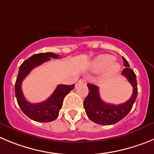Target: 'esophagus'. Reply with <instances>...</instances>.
Returning a JSON list of instances; mask_svg holds the SVG:
<instances>
[{
    "mask_svg": "<svg viewBox=\"0 0 154 154\" xmlns=\"http://www.w3.org/2000/svg\"><path fill=\"white\" fill-rule=\"evenodd\" d=\"M79 84L85 85L86 84V82H85V80H84V79H80L78 82L76 83V85H79Z\"/></svg>",
    "mask_w": 154,
    "mask_h": 154,
    "instance_id": "34e87169",
    "label": "esophagus"
}]
</instances>
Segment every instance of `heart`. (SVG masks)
<instances>
[{"instance_id":"1","label":"heart","mask_w":154,"mask_h":154,"mask_svg":"<svg viewBox=\"0 0 154 154\" xmlns=\"http://www.w3.org/2000/svg\"><path fill=\"white\" fill-rule=\"evenodd\" d=\"M115 57L108 54H102L97 56L91 64V70L94 72H100L106 69V75L113 76L118 74L120 70V66L114 63Z\"/></svg>"}]
</instances>
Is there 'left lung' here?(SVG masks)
I'll list each match as a JSON object with an SVG mask.
<instances>
[{
	"mask_svg": "<svg viewBox=\"0 0 154 154\" xmlns=\"http://www.w3.org/2000/svg\"><path fill=\"white\" fill-rule=\"evenodd\" d=\"M122 59L124 66H125L122 71V75L126 77L133 87V94L130 99L123 104L117 105L108 104L100 98L98 87L88 83L87 86L89 91L83 105L88 118L94 123L101 125H111L118 123L131 111L136 100L137 95L136 75L130 68L129 63L125 60V58L122 57Z\"/></svg>",
	"mask_w": 154,
	"mask_h": 154,
	"instance_id": "8db88e82",
	"label": "left lung"
}]
</instances>
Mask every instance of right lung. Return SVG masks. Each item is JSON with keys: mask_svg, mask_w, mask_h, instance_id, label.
I'll list each match as a JSON object with an SVG mask.
<instances>
[{"mask_svg": "<svg viewBox=\"0 0 154 154\" xmlns=\"http://www.w3.org/2000/svg\"><path fill=\"white\" fill-rule=\"evenodd\" d=\"M59 56L53 53H43L34 54L21 64L17 78L15 83V95L20 108L30 119L37 122H50L59 116V112L63 105V99L66 94L75 88V84L72 85H59L54 92L46 101L33 104L27 101L23 96L21 85L23 80L33 69L49 61L51 58L58 59Z\"/></svg>", "mask_w": 154, "mask_h": 154, "instance_id": "1", "label": "right lung"}]
</instances>
